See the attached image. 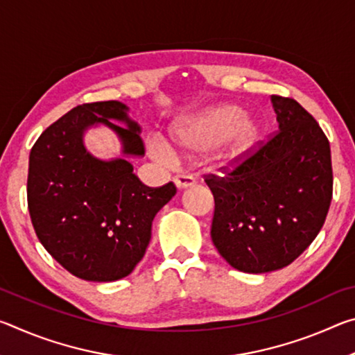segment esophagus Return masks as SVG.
<instances>
[{"instance_id": "34e87169", "label": "esophagus", "mask_w": 355, "mask_h": 355, "mask_svg": "<svg viewBox=\"0 0 355 355\" xmlns=\"http://www.w3.org/2000/svg\"><path fill=\"white\" fill-rule=\"evenodd\" d=\"M173 183H175L178 189H184V188H191V186H194L196 180L191 175H175L173 177Z\"/></svg>"}]
</instances>
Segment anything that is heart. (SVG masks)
<instances>
[{"label":"heart","instance_id":"1","mask_svg":"<svg viewBox=\"0 0 355 355\" xmlns=\"http://www.w3.org/2000/svg\"><path fill=\"white\" fill-rule=\"evenodd\" d=\"M243 119V111L233 105H218L177 119L169 135L173 146L183 153H202L211 148V159L220 166H235L248 156L258 139V127ZM150 150L169 163L173 152L163 137L150 139Z\"/></svg>","mask_w":355,"mask_h":355}]
</instances>
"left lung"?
Here are the masks:
<instances>
[{
	"label": "left lung",
	"instance_id": "8db88e82",
	"mask_svg": "<svg viewBox=\"0 0 355 355\" xmlns=\"http://www.w3.org/2000/svg\"><path fill=\"white\" fill-rule=\"evenodd\" d=\"M279 130L224 177L205 183L214 196L211 239L243 272L288 266L313 243L332 200L326 135L296 100L271 95Z\"/></svg>",
	"mask_w": 355,
	"mask_h": 355
}]
</instances>
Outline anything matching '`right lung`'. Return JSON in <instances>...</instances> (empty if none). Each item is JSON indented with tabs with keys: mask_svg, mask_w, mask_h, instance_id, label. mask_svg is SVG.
Segmentation results:
<instances>
[{
	"mask_svg": "<svg viewBox=\"0 0 355 355\" xmlns=\"http://www.w3.org/2000/svg\"><path fill=\"white\" fill-rule=\"evenodd\" d=\"M114 121H122L120 128ZM111 128L122 153L142 156L141 127L120 101L73 107L50 125L29 155L28 208L39 241L75 277L114 282L133 272L152 238L156 213L175 184L148 188L123 158L105 161L84 147V131Z\"/></svg>",
	"mask_w": 355,
	"mask_h": 355,
	"instance_id": "obj_1",
	"label": "right lung"
}]
</instances>
